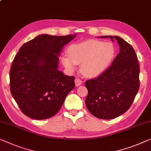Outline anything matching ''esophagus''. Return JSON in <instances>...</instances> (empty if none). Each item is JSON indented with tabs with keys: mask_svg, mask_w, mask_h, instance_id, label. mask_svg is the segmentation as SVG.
I'll return each instance as SVG.
<instances>
[{
	"mask_svg": "<svg viewBox=\"0 0 151 151\" xmlns=\"http://www.w3.org/2000/svg\"><path fill=\"white\" fill-rule=\"evenodd\" d=\"M75 85H76V87L80 86V85L82 84V81L81 80V79H79V78H75Z\"/></svg>",
	"mask_w": 151,
	"mask_h": 151,
	"instance_id": "34e87169",
	"label": "esophagus"
}]
</instances>
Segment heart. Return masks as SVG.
<instances>
[{
	"label": "heart",
	"instance_id": "heart-1",
	"mask_svg": "<svg viewBox=\"0 0 151 151\" xmlns=\"http://www.w3.org/2000/svg\"><path fill=\"white\" fill-rule=\"evenodd\" d=\"M68 54H63L61 62L69 71L81 64V70L88 77H96L104 73L113 62L116 49L111 42L96 39L71 44Z\"/></svg>",
	"mask_w": 151,
	"mask_h": 151
}]
</instances>
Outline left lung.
I'll use <instances>...</instances> for the list:
<instances>
[{"mask_svg":"<svg viewBox=\"0 0 151 151\" xmlns=\"http://www.w3.org/2000/svg\"><path fill=\"white\" fill-rule=\"evenodd\" d=\"M117 40L120 52L111 66L99 76L85 82L88 94L85 104L96 117H118L131 106L140 87V68L132 45L117 36H102Z\"/></svg>","mask_w":151,"mask_h":151,"instance_id":"1","label":"left lung"}]
</instances>
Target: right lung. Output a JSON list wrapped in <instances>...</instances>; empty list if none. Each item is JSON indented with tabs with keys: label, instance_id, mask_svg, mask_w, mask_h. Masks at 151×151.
<instances>
[{
	"label": "right lung",
	"instance_id": "add662e5",
	"mask_svg": "<svg viewBox=\"0 0 151 151\" xmlns=\"http://www.w3.org/2000/svg\"><path fill=\"white\" fill-rule=\"evenodd\" d=\"M76 35H41L20 47L11 67L10 90L25 115L37 120L52 117L75 88V76L58 67L63 47Z\"/></svg>",
	"mask_w": 151,
	"mask_h": 151
}]
</instances>
